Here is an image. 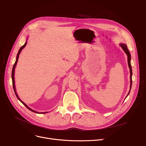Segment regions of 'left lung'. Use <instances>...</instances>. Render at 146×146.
Returning <instances> with one entry per match:
<instances>
[{
	"label": "left lung",
	"instance_id": "left-lung-1",
	"mask_svg": "<svg viewBox=\"0 0 146 146\" xmlns=\"http://www.w3.org/2000/svg\"><path fill=\"white\" fill-rule=\"evenodd\" d=\"M120 46L122 47L123 49L125 51V52L126 53V55L127 56V62H128V65H129V69H130V72H131V86H130V89H131V87H132V67H131V53L129 52V50H128V48L126 44H120ZM129 93H130V91H129ZM129 93H128L127 96L129 95Z\"/></svg>",
	"mask_w": 146,
	"mask_h": 146
}]
</instances>
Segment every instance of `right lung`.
<instances>
[{"mask_svg":"<svg viewBox=\"0 0 146 146\" xmlns=\"http://www.w3.org/2000/svg\"><path fill=\"white\" fill-rule=\"evenodd\" d=\"M26 44H27V42H26L25 43V44L23 46H21V47H20V50H19V52H18V53H17V58H16V61H15V63H14V66H13V70H12V80H13V88H14V92H15V95H16V96H17V98H18V99L21 102V103H22L26 108H28V110H29L30 111H32V112H36V113H39V112H36V111H34V110H32V109H31L30 108H29L28 106H27L24 102H23L22 101H21L20 99H19V98L18 97V96H17V93H16V91H15V84H14V69H15V66H16V64H17V61H18V59H19V55H20V52H21V50L23 49V48L26 46ZM42 113H45V112H42Z\"/></svg>","mask_w":146,"mask_h":146,"instance_id":"right-lung-1","label":"right lung"}]
</instances>
